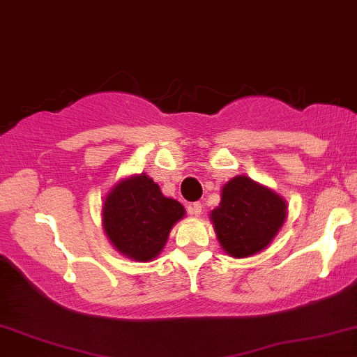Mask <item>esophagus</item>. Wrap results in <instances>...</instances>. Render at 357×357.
I'll return each instance as SVG.
<instances>
[{"mask_svg": "<svg viewBox=\"0 0 357 357\" xmlns=\"http://www.w3.org/2000/svg\"><path fill=\"white\" fill-rule=\"evenodd\" d=\"M188 212L191 213V215H194V217H199L202 213V204L201 202L191 204V206L188 207Z\"/></svg>", "mask_w": 357, "mask_h": 357, "instance_id": "34e87169", "label": "esophagus"}]
</instances>
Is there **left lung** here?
<instances>
[{
    "instance_id": "obj_1",
    "label": "left lung",
    "mask_w": 357,
    "mask_h": 357,
    "mask_svg": "<svg viewBox=\"0 0 357 357\" xmlns=\"http://www.w3.org/2000/svg\"><path fill=\"white\" fill-rule=\"evenodd\" d=\"M287 217V202L248 176H235L222 188V201L211 213L218 243L234 258L263 251Z\"/></svg>"
}]
</instances>
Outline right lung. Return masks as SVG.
<instances>
[{"label":"right lung","mask_w":357,"mask_h":357,"mask_svg":"<svg viewBox=\"0 0 357 357\" xmlns=\"http://www.w3.org/2000/svg\"><path fill=\"white\" fill-rule=\"evenodd\" d=\"M184 207L165 197L145 173L122 179L102 204V227L119 253L142 261L155 259L165 248L169 231L184 217Z\"/></svg>","instance_id":"obj_1"}]
</instances>
